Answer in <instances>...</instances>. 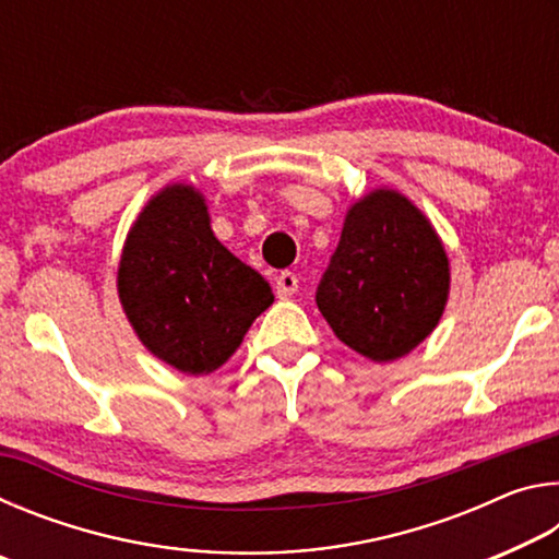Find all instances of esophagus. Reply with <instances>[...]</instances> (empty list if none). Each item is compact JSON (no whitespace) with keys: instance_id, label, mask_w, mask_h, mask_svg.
I'll return each instance as SVG.
<instances>
[{"instance_id":"esophagus-1","label":"esophagus","mask_w":559,"mask_h":559,"mask_svg":"<svg viewBox=\"0 0 559 559\" xmlns=\"http://www.w3.org/2000/svg\"><path fill=\"white\" fill-rule=\"evenodd\" d=\"M298 290V276L290 271H281L276 276V296L278 298H290L293 293Z\"/></svg>"}]
</instances>
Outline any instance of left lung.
Masks as SVG:
<instances>
[{"label":"left lung","mask_w":559,"mask_h":559,"mask_svg":"<svg viewBox=\"0 0 559 559\" xmlns=\"http://www.w3.org/2000/svg\"><path fill=\"white\" fill-rule=\"evenodd\" d=\"M449 283V257L431 222L382 187L349 206L316 302L347 347L392 362L439 325Z\"/></svg>","instance_id":"1"}]
</instances>
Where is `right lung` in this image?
<instances>
[{
  "label": "right lung",
  "instance_id": "1",
  "mask_svg": "<svg viewBox=\"0 0 559 559\" xmlns=\"http://www.w3.org/2000/svg\"><path fill=\"white\" fill-rule=\"evenodd\" d=\"M118 296L140 343L185 374L219 370L273 302L266 278L216 239L192 185L159 189L138 214Z\"/></svg>",
  "mask_w": 559,
  "mask_h": 559
}]
</instances>
